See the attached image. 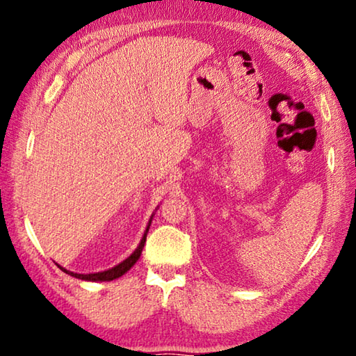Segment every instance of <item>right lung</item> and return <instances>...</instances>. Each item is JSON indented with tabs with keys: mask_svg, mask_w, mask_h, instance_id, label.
Here are the masks:
<instances>
[{
	"mask_svg": "<svg viewBox=\"0 0 356 356\" xmlns=\"http://www.w3.org/2000/svg\"><path fill=\"white\" fill-rule=\"evenodd\" d=\"M152 219H153V217H149V222H148V225H147L145 233H143L142 239H140V244L137 245L136 250L131 253L127 259L122 261L120 264H117L115 267H112V269H108V270H104V272H97V273H86V275H84V273L70 272V270H67V269H64V267L59 266L60 270H64L65 273H68V275H72L74 278L86 280V282H112V280L120 278L122 275H124V273H127L131 269V267H133L137 263V259L140 258L142 248H143V245H145V241H147L148 228H149V225H152Z\"/></svg>",
	"mask_w": 356,
	"mask_h": 356,
	"instance_id": "obj_1",
	"label": "right lung"
}]
</instances>
